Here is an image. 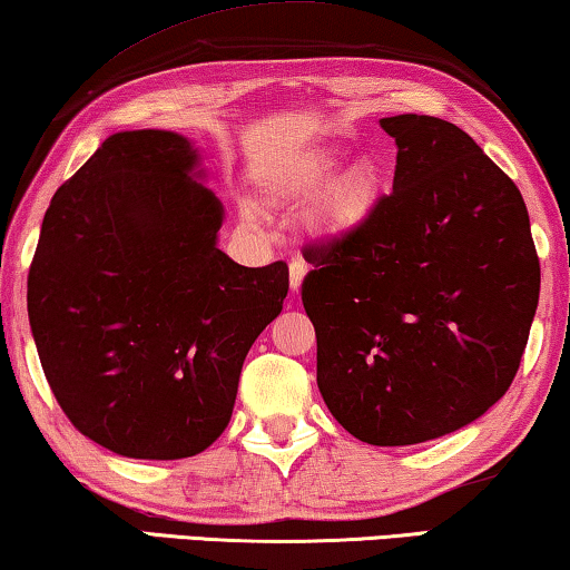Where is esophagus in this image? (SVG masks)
Returning a JSON list of instances; mask_svg holds the SVG:
<instances>
[{
  "mask_svg": "<svg viewBox=\"0 0 570 570\" xmlns=\"http://www.w3.org/2000/svg\"><path fill=\"white\" fill-rule=\"evenodd\" d=\"M304 274H307V263L302 258H292V263H288V284H292V292H299Z\"/></svg>",
  "mask_w": 570,
  "mask_h": 570,
  "instance_id": "obj_1",
  "label": "esophagus"
}]
</instances>
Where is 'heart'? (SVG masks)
I'll use <instances>...</instances> for the list:
<instances>
[{"label": "heart", "mask_w": 570, "mask_h": 570, "mask_svg": "<svg viewBox=\"0 0 570 570\" xmlns=\"http://www.w3.org/2000/svg\"><path fill=\"white\" fill-rule=\"evenodd\" d=\"M340 168V158L335 153H317V156L304 158L302 164L288 168L276 184L278 197H302V194L320 191ZM381 194H384V176L373 160H358L347 171L335 178L325 199H322L317 217H314V230L327 240H343V237L358 233L376 212ZM245 217H253L245 212Z\"/></svg>", "instance_id": "1"}]
</instances>
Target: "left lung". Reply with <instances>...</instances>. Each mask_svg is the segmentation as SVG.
Returning <instances> with one entry per match:
<instances>
[{
	"label": "left lung",
	"mask_w": 570,
	"mask_h": 570,
	"mask_svg": "<svg viewBox=\"0 0 570 570\" xmlns=\"http://www.w3.org/2000/svg\"><path fill=\"white\" fill-rule=\"evenodd\" d=\"M394 191L358 233L314 245L302 302L317 386L368 445H414L479 420L520 368L540 261L520 189L469 132L384 117Z\"/></svg>",
	"instance_id": "left-lung-1"
}]
</instances>
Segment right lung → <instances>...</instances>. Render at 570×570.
<instances>
[{"instance_id":"1","label":"right lung","mask_w":570,"mask_h":570,"mask_svg":"<svg viewBox=\"0 0 570 570\" xmlns=\"http://www.w3.org/2000/svg\"><path fill=\"white\" fill-rule=\"evenodd\" d=\"M197 150L117 132L53 194L28 274L40 366L76 430L117 455L176 461L230 422L245 355L288 292L284 261L217 248L223 204Z\"/></svg>"}]
</instances>
